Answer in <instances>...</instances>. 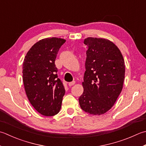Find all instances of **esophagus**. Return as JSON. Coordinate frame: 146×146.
Instances as JSON below:
<instances>
[{
    "mask_svg": "<svg viewBox=\"0 0 146 146\" xmlns=\"http://www.w3.org/2000/svg\"><path fill=\"white\" fill-rule=\"evenodd\" d=\"M75 84V81H73V82H70L69 84H68V85H69L70 87H71V86H73V85Z\"/></svg>",
    "mask_w": 146,
    "mask_h": 146,
    "instance_id": "1",
    "label": "esophagus"
}]
</instances>
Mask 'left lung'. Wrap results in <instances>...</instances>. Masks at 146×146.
Listing matches in <instances>:
<instances>
[{
	"label": "left lung",
	"mask_w": 146,
	"mask_h": 146,
	"mask_svg": "<svg viewBox=\"0 0 146 146\" xmlns=\"http://www.w3.org/2000/svg\"><path fill=\"white\" fill-rule=\"evenodd\" d=\"M84 44L88 49L80 106L90 115H103L113 106L121 92L125 61L118 47L110 40L88 37Z\"/></svg>",
	"instance_id": "left-lung-1"
}]
</instances>
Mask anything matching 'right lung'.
<instances>
[{"label": "right lung", "instance_id": "obj_1", "mask_svg": "<svg viewBox=\"0 0 146 146\" xmlns=\"http://www.w3.org/2000/svg\"><path fill=\"white\" fill-rule=\"evenodd\" d=\"M66 40L52 37L35 43L26 55L23 80L27 98L41 115H56L61 110L65 89L58 78L55 60Z\"/></svg>", "mask_w": 146, "mask_h": 146}]
</instances>
